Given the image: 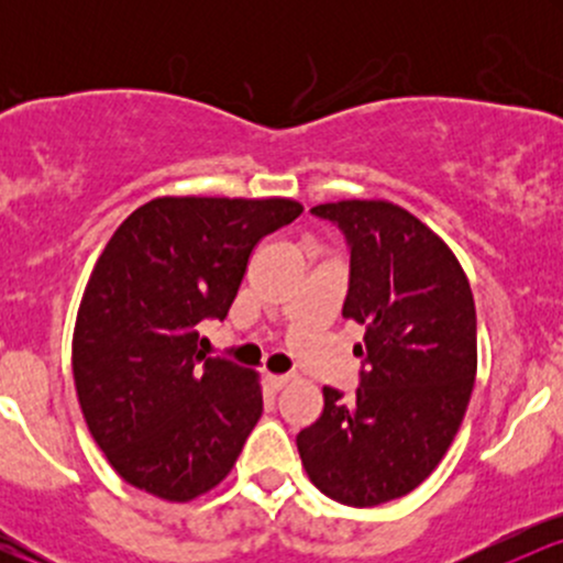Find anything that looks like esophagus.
<instances>
[{"label":"esophagus","instance_id":"34e87169","mask_svg":"<svg viewBox=\"0 0 563 563\" xmlns=\"http://www.w3.org/2000/svg\"><path fill=\"white\" fill-rule=\"evenodd\" d=\"M288 384H290L288 376H267V386H269V389H273V391L286 389Z\"/></svg>","mask_w":563,"mask_h":563}]
</instances>
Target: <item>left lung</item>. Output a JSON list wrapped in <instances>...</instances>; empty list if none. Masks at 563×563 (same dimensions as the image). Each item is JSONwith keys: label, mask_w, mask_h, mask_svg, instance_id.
Here are the masks:
<instances>
[{"label": "left lung", "mask_w": 563, "mask_h": 563, "mask_svg": "<svg viewBox=\"0 0 563 563\" xmlns=\"http://www.w3.org/2000/svg\"><path fill=\"white\" fill-rule=\"evenodd\" d=\"M344 232V318L365 328L354 397L325 386V407L296 448L314 487L371 508L402 497L439 466L476 378V309L452 251L389 200L320 203Z\"/></svg>", "instance_id": "left-lung-1"}]
</instances>
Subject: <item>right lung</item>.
<instances>
[{
  "instance_id": "right-lung-1",
  "label": "right lung",
  "mask_w": 563,
  "mask_h": 563,
  "mask_svg": "<svg viewBox=\"0 0 563 563\" xmlns=\"http://www.w3.org/2000/svg\"><path fill=\"white\" fill-rule=\"evenodd\" d=\"M288 198H156L97 260L74 331L84 418L132 487L192 500L235 466L262 416L260 380L198 349L224 320L269 232L301 214Z\"/></svg>"
}]
</instances>
